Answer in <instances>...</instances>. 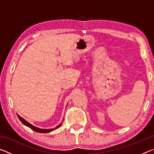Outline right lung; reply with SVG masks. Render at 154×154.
I'll return each mask as SVG.
<instances>
[{
  "instance_id": "obj_1",
  "label": "right lung",
  "mask_w": 154,
  "mask_h": 154,
  "mask_svg": "<svg viewBox=\"0 0 154 154\" xmlns=\"http://www.w3.org/2000/svg\"><path fill=\"white\" fill-rule=\"evenodd\" d=\"M17 116H18V118L20 119V120L21 122H22V123L25 125V126H28V127L32 129V130H33L34 131L37 132H40V133H47V132H51V131H53L54 130L58 128H59L60 126H61V124H60L59 126L56 127L55 128H51V129H41V128H36V127H35V126H32V124H30V123H28V122L26 121L24 118H22V117H20V116H18V115H17Z\"/></svg>"
}]
</instances>
